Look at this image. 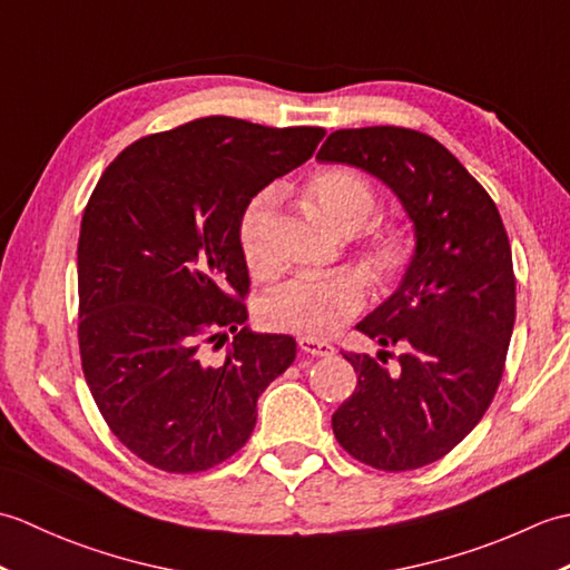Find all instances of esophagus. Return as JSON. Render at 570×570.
Listing matches in <instances>:
<instances>
[{
  "label": "esophagus",
  "mask_w": 570,
  "mask_h": 570,
  "mask_svg": "<svg viewBox=\"0 0 570 570\" xmlns=\"http://www.w3.org/2000/svg\"><path fill=\"white\" fill-rule=\"evenodd\" d=\"M298 350L306 355H318V357L335 355V347L331 343L316 341V337H298Z\"/></svg>",
  "instance_id": "34e87169"
}]
</instances>
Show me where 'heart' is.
Returning a JSON list of instances; mask_svg holds the SVG:
<instances>
[{
    "label": "heart",
    "instance_id": "heart-1",
    "mask_svg": "<svg viewBox=\"0 0 570 570\" xmlns=\"http://www.w3.org/2000/svg\"><path fill=\"white\" fill-rule=\"evenodd\" d=\"M308 198L341 235H355L377 210V190L353 168H325L308 180ZM276 188H262L239 215L237 239L249 272L272 269L269 225L276 208ZM355 259L374 284H390L411 262V242L399 227H377L357 242ZM367 306V284L355 269H335L321 276H296L274 288L259 304V318L272 331L306 337L335 335Z\"/></svg>",
    "mask_w": 570,
    "mask_h": 570
}]
</instances>
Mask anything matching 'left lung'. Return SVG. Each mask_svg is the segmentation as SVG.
Listing matches in <instances>:
<instances>
[{
    "label": "left lung",
    "mask_w": 570,
    "mask_h": 570,
    "mask_svg": "<svg viewBox=\"0 0 570 570\" xmlns=\"http://www.w3.org/2000/svg\"><path fill=\"white\" fill-rule=\"evenodd\" d=\"M316 159L384 180L416 229L402 286L357 323L384 350L377 360L343 353L357 386L333 414V433L384 472L435 463L485 416L504 372L517 278L500 210L441 141L414 129H337ZM392 344L405 350L399 373L385 370Z\"/></svg>",
    "instance_id": "obj_1"
}]
</instances>
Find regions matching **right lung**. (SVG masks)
Instances as JSON below:
<instances>
[{
    "label": "right lung",
    "instance_id": "obj_1",
    "mask_svg": "<svg viewBox=\"0 0 570 570\" xmlns=\"http://www.w3.org/2000/svg\"><path fill=\"white\" fill-rule=\"evenodd\" d=\"M323 127L200 117L141 137L105 168L78 239V343L107 426L151 468L203 472L235 455L257 399L296 357L252 333L237 225L247 200L308 161ZM234 333L220 362L207 353Z\"/></svg>",
    "mask_w": 570,
    "mask_h": 570
}]
</instances>
